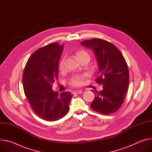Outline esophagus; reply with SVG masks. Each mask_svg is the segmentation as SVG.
Masks as SVG:
<instances>
[{"label": "esophagus", "mask_w": 152, "mask_h": 152, "mask_svg": "<svg viewBox=\"0 0 152 152\" xmlns=\"http://www.w3.org/2000/svg\"><path fill=\"white\" fill-rule=\"evenodd\" d=\"M82 93V91L81 90H76L73 91V94H81Z\"/></svg>", "instance_id": "34e87169"}]
</instances>
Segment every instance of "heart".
Wrapping results in <instances>:
<instances>
[{"label":"heart","instance_id":"heart-1","mask_svg":"<svg viewBox=\"0 0 152 152\" xmlns=\"http://www.w3.org/2000/svg\"><path fill=\"white\" fill-rule=\"evenodd\" d=\"M76 55L77 59H86L87 60H90V54L86 52V50L83 49L79 50L76 52ZM64 59H62L59 62V69L62 70L64 67ZM82 83V77L80 76H76L74 78H73L70 82V84L74 86H78L80 85Z\"/></svg>","mask_w":152,"mask_h":152}]
</instances>
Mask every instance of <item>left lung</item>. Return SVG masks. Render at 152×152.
<instances>
[{
    "mask_svg": "<svg viewBox=\"0 0 152 152\" xmlns=\"http://www.w3.org/2000/svg\"><path fill=\"white\" fill-rule=\"evenodd\" d=\"M80 44L93 50L99 66V77L96 80L103 85V90L93 91L95 98L90 106L102 114L114 113L123 103L129 86L126 60L115 45L104 39L94 38Z\"/></svg>",
    "mask_w": 152,
    "mask_h": 152,
    "instance_id": "8db88e82",
    "label": "left lung"
}]
</instances>
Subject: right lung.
<instances>
[{"instance_id": "obj_1", "label": "right lung", "mask_w": 152, "mask_h": 152, "mask_svg": "<svg viewBox=\"0 0 152 152\" xmlns=\"http://www.w3.org/2000/svg\"><path fill=\"white\" fill-rule=\"evenodd\" d=\"M64 45L50 43L37 50L29 58L23 74L25 96L34 112L40 118L53 121L69 110L70 93L58 94L52 84L58 77V63Z\"/></svg>"}]
</instances>
